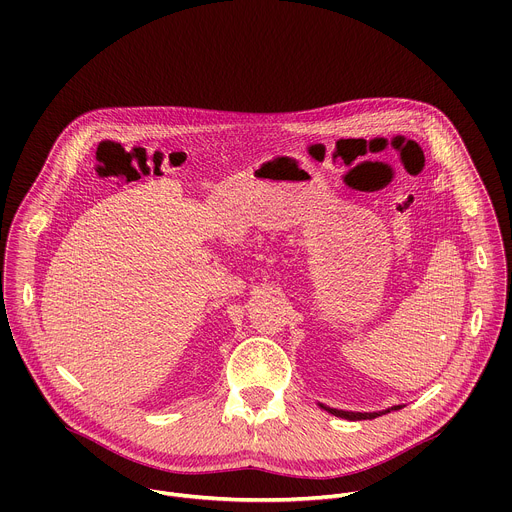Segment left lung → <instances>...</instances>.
<instances>
[{
    "label": "left lung",
    "instance_id": "obj_1",
    "mask_svg": "<svg viewBox=\"0 0 512 512\" xmlns=\"http://www.w3.org/2000/svg\"><path fill=\"white\" fill-rule=\"evenodd\" d=\"M326 411H330L332 415H336V417H342V419H350V421H360V419H375V417H379V415H385V413H389L391 409H401V405H395V407H391V409H385V411H379V413H356V411H342V409H330V407H324Z\"/></svg>",
    "mask_w": 512,
    "mask_h": 512
}]
</instances>
